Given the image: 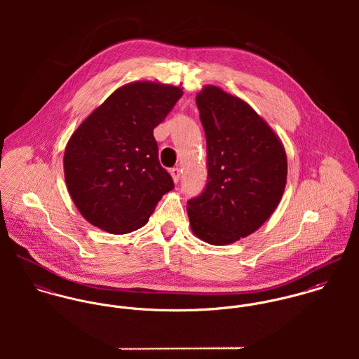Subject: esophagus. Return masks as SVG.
<instances>
[{
	"instance_id": "obj_1",
	"label": "esophagus",
	"mask_w": 359,
	"mask_h": 359,
	"mask_svg": "<svg viewBox=\"0 0 359 359\" xmlns=\"http://www.w3.org/2000/svg\"><path fill=\"white\" fill-rule=\"evenodd\" d=\"M170 174H171V177H172V181H174L175 184H178L180 178H181V170H180L178 167L171 168V170H170Z\"/></svg>"
}]
</instances>
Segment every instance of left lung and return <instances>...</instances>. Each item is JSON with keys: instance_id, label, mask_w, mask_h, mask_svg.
Masks as SVG:
<instances>
[{"instance_id": "obj_1", "label": "left lung", "mask_w": 359, "mask_h": 359, "mask_svg": "<svg viewBox=\"0 0 359 359\" xmlns=\"http://www.w3.org/2000/svg\"><path fill=\"white\" fill-rule=\"evenodd\" d=\"M207 144V185L188 202L192 232L225 246L256 232L279 205L287 180L282 141L243 100L205 86L196 95Z\"/></svg>"}]
</instances>
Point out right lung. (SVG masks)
Here are the masks:
<instances>
[{"instance_id":"right-lung-1","label":"right lung","mask_w":359,"mask_h":359,"mask_svg":"<svg viewBox=\"0 0 359 359\" xmlns=\"http://www.w3.org/2000/svg\"><path fill=\"white\" fill-rule=\"evenodd\" d=\"M182 88L134 81L117 88L72 134L65 181L80 214L114 235L140 229L164 194L174 189L160 165L154 137Z\"/></svg>"}]
</instances>
